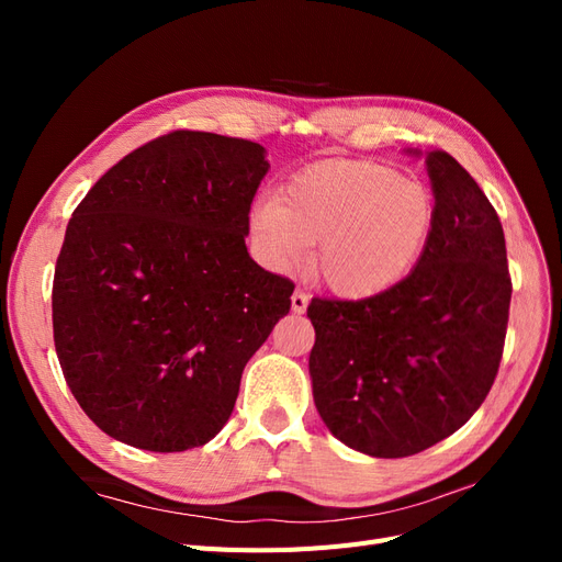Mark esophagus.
<instances>
[{"label": "esophagus", "mask_w": 562, "mask_h": 562, "mask_svg": "<svg viewBox=\"0 0 562 562\" xmlns=\"http://www.w3.org/2000/svg\"><path fill=\"white\" fill-rule=\"evenodd\" d=\"M307 304H310V295L304 293V291H295L293 293V297H291V310L295 312V314H302L304 310H307Z\"/></svg>", "instance_id": "obj_1"}]
</instances>
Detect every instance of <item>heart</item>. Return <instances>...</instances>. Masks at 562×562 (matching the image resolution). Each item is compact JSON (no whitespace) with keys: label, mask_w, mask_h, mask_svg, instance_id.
<instances>
[{"label":"heart","mask_w":562,"mask_h":562,"mask_svg":"<svg viewBox=\"0 0 562 562\" xmlns=\"http://www.w3.org/2000/svg\"><path fill=\"white\" fill-rule=\"evenodd\" d=\"M248 225L269 269H295L314 244V271L330 291L370 297L411 274L431 239L436 201L391 166L328 161L297 173L279 199H260Z\"/></svg>","instance_id":"1"}]
</instances>
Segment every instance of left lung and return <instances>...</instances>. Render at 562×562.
I'll return each mask as SVG.
<instances>
[{"mask_svg": "<svg viewBox=\"0 0 562 562\" xmlns=\"http://www.w3.org/2000/svg\"><path fill=\"white\" fill-rule=\"evenodd\" d=\"M424 164L436 225L411 274L366 300L307 307L316 411L370 457H411L464 427L504 351L512 277L497 211L448 151H424Z\"/></svg>", "mask_w": 562, "mask_h": 562, "instance_id": "1", "label": "left lung"}]
</instances>
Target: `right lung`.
<instances>
[{
	"instance_id": "right-lung-1",
	"label": "right lung",
	"mask_w": 562,
	"mask_h": 562,
	"mask_svg": "<svg viewBox=\"0 0 562 562\" xmlns=\"http://www.w3.org/2000/svg\"><path fill=\"white\" fill-rule=\"evenodd\" d=\"M265 157L258 143L173 131L114 164L72 213L50 295L56 353L81 411L126 446H206L291 310L293 281L246 248Z\"/></svg>"
}]
</instances>
